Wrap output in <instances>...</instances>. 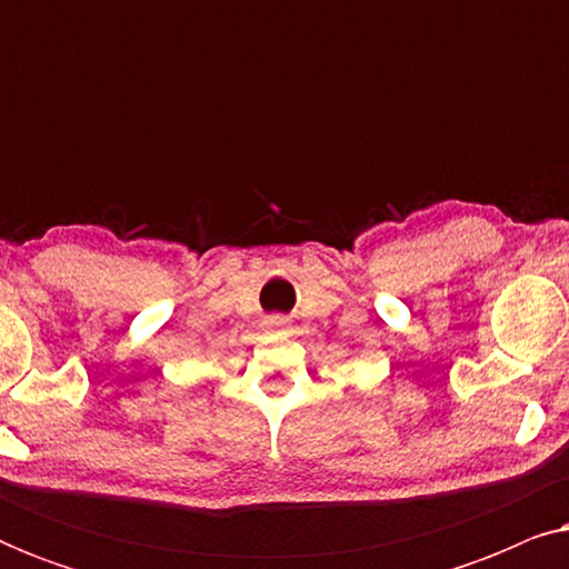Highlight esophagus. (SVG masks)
<instances>
[{
    "label": "esophagus",
    "mask_w": 569,
    "mask_h": 569,
    "mask_svg": "<svg viewBox=\"0 0 569 569\" xmlns=\"http://www.w3.org/2000/svg\"><path fill=\"white\" fill-rule=\"evenodd\" d=\"M269 326H274V329H284V326H287V321H284V318H279V316H274V318H269Z\"/></svg>",
    "instance_id": "obj_1"
}]
</instances>
